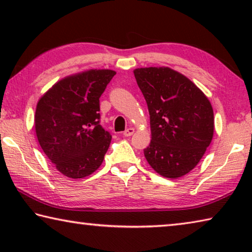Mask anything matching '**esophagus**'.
<instances>
[{
  "label": "esophagus",
  "instance_id": "1",
  "mask_svg": "<svg viewBox=\"0 0 252 252\" xmlns=\"http://www.w3.org/2000/svg\"><path fill=\"white\" fill-rule=\"evenodd\" d=\"M133 133H134L133 127H129V129H126L125 132H123V135H125V136H131Z\"/></svg>",
  "mask_w": 252,
  "mask_h": 252
}]
</instances>
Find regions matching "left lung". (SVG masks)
<instances>
[{"mask_svg":"<svg viewBox=\"0 0 252 252\" xmlns=\"http://www.w3.org/2000/svg\"><path fill=\"white\" fill-rule=\"evenodd\" d=\"M150 114L148 163L162 177L189 173L211 143L215 119L210 101L193 82L170 67L133 71Z\"/></svg>","mask_w":252,"mask_h":252,"instance_id":"left-lung-1","label":"left lung"}]
</instances>
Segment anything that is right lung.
Wrapping results in <instances>:
<instances>
[{
    "label": "right lung",
    "instance_id": "right-lung-1",
    "mask_svg": "<svg viewBox=\"0 0 252 252\" xmlns=\"http://www.w3.org/2000/svg\"><path fill=\"white\" fill-rule=\"evenodd\" d=\"M114 75L112 70H89L66 76L37 102V140L65 177H88L103 162L112 136L100 125L99 99Z\"/></svg>",
    "mask_w": 252,
    "mask_h": 252
}]
</instances>
